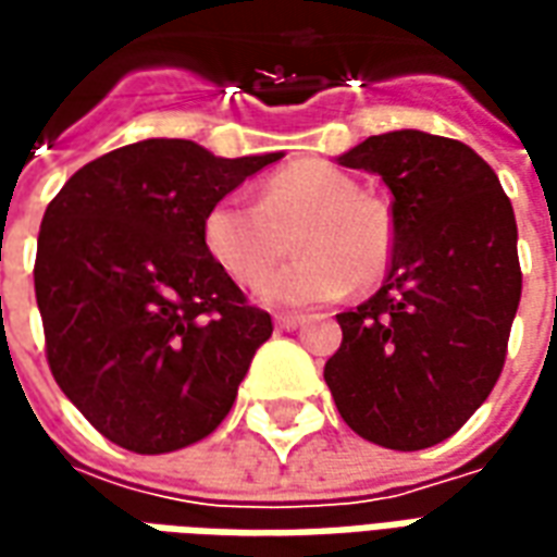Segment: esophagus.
I'll return each instance as SVG.
<instances>
[{"label": "esophagus", "mask_w": 557, "mask_h": 557, "mask_svg": "<svg viewBox=\"0 0 557 557\" xmlns=\"http://www.w3.org/2000/svg\"><path fill=\"white\" fill-rule=\"evenodd\" d=\"M274 325L283 327V331H292V327L304 325V315H298V313H280V315H274Z\"/></svg>", "instance_id": "esophagus-1"}]
</instances>
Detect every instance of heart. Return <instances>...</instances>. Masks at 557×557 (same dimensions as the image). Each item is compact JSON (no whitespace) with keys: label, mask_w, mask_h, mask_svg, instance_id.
Listing matches in <instances>:
<instances>
[{"label":"heart","mask_w":557,"mask_h":557,"mask_svg":"<svg viewBox=\"0 0 557 557\" xmlns=\"http://www.w3.org/2000/svg\"><path fill=\"white\" fill-rule=\"evenodd\" d=\"M296 230V235L290 230ZM302 253L277 272L285 235ZM202 247L235 283H253L268 307H307L367 289L385 277L394 223L382 202L358 194L349 172L325 160H295L259 184V202L220 196L202 214Z\"/></svg>","instance_id":"heart-1"}]
</instances>
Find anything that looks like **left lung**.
Masks as SVG:
<instances>
[{
    "instance_id": "left-lung-1",
    "label": "left lung",
    "mask_w": 557,
    "mask_h": 557,
    "mask_svg": "<svg viewBox=\"0 0 557 557\" xmlns=\"http://www.w3.org/2000/svg\"><path fill=\"white\" fill-rule=\"evenodd\" d=\"M337 163L375 172L394 194V253L382 289L337 315L325 382L361 438L423 450L502 375L522 295L513 206L474 148L423 131L363 139Z\"/></svg>"
}]
</instances>
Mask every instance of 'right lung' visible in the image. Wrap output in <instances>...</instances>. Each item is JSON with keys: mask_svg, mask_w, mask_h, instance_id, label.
Masks as SVG:
<instances>
[{"mask_svg": "<svg viewBox=\"0 0 557 557\" xmlns=\"http://www.w3.org/2000/svg\"><path fill=\"white\" fill-rule=\"evenodd\" d=\"M283 151L218 158L143 139L91 160L47 206L35 298L55 385L134 454L220 426L271 315L202 247V214Z\"/></svg>", "mask_w": 557, "mask_h": 557, "instance_id": "obj_1", "label": "right lung"}]
</instances>
